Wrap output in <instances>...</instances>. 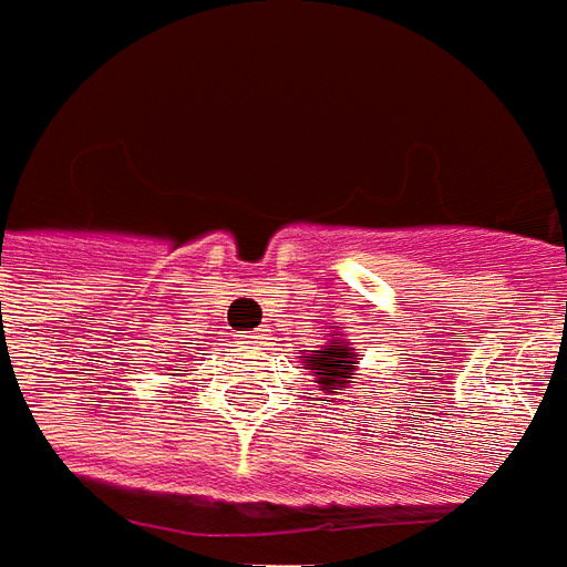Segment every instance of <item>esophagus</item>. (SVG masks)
<instances>
[{
    "label": "esophagus",
    "mask_w": 567,
    "mask_h": 567,
    "mask_svg": "<svg viewBox=\"0 0 567 567\" xmlns=\"http://www.w3.org/2000/svg\"><path fill=\"white\" fill-rule=\"evenodd\" d=\"M264 341H267V334H264V332H248V334H245V344H248V348H260Z\"/></svg>",
    "instance_id": "obj_1"
}]
</instances>
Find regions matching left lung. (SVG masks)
<instances>
[{
    "label": "left lung",
    "mask_w": 567,
    "mask_h": 567,
    "mask_svg": "<svg viewBox=\"0 0 567 567\" xmlns=\"http://www.w3.org/2000/svg\"><path fill=\"white\" fill-rule=\"evenodd\" d=\"M334 332L322 338V344L316 350H307V357L300 360V369H310L316 379V388L322 394H341L344 388L353 384L360 375L357 363L363 360V353H357L353 341L348 334H341V326H332Z\"/></svg>",
    "instance_id": "obj_1"
}]
</instances>
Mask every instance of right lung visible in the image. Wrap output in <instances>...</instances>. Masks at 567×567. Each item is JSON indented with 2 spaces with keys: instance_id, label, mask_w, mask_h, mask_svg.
Returning a JSON list of instances; mask_svg holds the SVG:
<instances>
[{
  "instance_id": "obj_1",
  "label": "right lung",
  "mask_w": 567,
  "mask_h": 567,
  "mask_svg": "<svg viewBox=\"0 0 567 567\" xmlns=\"http://www.w3.org/2000/svg\"><path fill=\"white\" fill-rule=\"evenodd\" d=\"M176 372H183V369H176Z\"/></svg>"
}]
</instances>
